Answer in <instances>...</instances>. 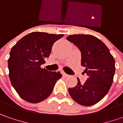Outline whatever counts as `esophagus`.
Returning a JSON list of instances; mask_svg holds the SVG:
<instances>
[{"instance_id": "1", "label": "esophagus", "mask_w": 123, "mask_h": 123, "mask_svg": "<svg viewBox=\"0 0 123 123\" xmlns=\"http://www.w3.org/2000/svg\"><path fill=\"white\" fill-rule=\"evenodd\" d=\"M62 74H63V75H64L65 77H68V76H69L68 74H67L66 73H65L64 72H63V73H62Z\"/></svg>"}]
</instances>
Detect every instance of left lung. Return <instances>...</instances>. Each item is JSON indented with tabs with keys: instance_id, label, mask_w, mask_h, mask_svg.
<instances>
[{
	"instance_id": "1",
	"label": "left lung",
	"mask_w": 123,
	"mask_h": 123,
	"mask_svg": "<svg viewBox=\"0 0 123 123\" xmlns=\"http://www.w3.org/2000/svg\"><path fill=\"white\" fill-rule=\"evenodd\" d=\"M67 40L79 48L81 66L88 78L83 84L77 78L75 87L68 92L75 102L91 106L99 102L109 92L115 73V61L110 50L101 40L91 35H71Z\"/></svg>"
}]
</instances>
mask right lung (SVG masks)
Instances as JSON below:
<instances>
[{
    "label": "right lung",
    "instance_id": "1",
    "mask_svg": "<svg viewBox=\"0 0 123 123\" xmlns=\"http://www.w3.org/2000/svg\"><path fill=\"white\" fill-rule=\"evenodd\" d=\"M63 34L32 32L21 38L10 51L9 77L12 85L22 99L31 103L45 100L55 84L62 77L59 72L42 68L55 42Z\"/></svg>",
    "mask_w": 123,
    "mask_h": 123
}]
</instances>
